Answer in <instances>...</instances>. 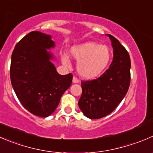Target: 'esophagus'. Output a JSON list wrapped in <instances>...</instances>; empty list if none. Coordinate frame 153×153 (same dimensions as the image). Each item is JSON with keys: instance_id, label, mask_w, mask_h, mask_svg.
Listing matches in <instances>:
<instances>
[{"instance_id": "1", "label": "esophagus", "mask_w": 153, "mask_h": 153, "mask_svg": "<svg viewBox=\"0 0 153 153\" xmlns=\"http://www.w3.org/2000/svg\"><path fill=\"white\" fill-rule=\"evenodd\" d=\"M79 79H78V78H76L75 76L73 77V78H72V82L74 83V84H77V83H79Z\"/></svg>"}]
</instances>
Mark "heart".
Here are the masks:
<instances>
[{
    "label": "heart",
    "mask_w": 153,
    "mask_h": 153,
    "mask_svg": "<svg viewBox=\"0 0 153 153\" xmlns=\"http://www.w3.org/2000/svg\"><path fill=\"white\" fill-rule=\"evenodd\" d=\"M70 54L78 62V73L86 79H93L102 75L108 67L111 57L108 47L93 42L75 45L71 48ZM62 62L65 66H69L67 56L62 57Z\"/></svg>",
    "instance_id": "b5f03b06"
}]
</instances>
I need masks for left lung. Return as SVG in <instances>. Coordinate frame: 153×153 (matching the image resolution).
<instances>
[{
    "label": "left lung",
    "instance_id": "obj_1",
    "mask_svg": "<svg viewBox=\"0 0 153 153\" xmlns=\"http://www.w3.org/2000/svg\"><path fill=\"white\" fill-rule=\"evenodd\" d=\"M108 36L114 49L110 67L96 79L81 81L82 94L78 106L90 119H100L111 114L123 99L129 87V54L119 40L111 34Z\"/></svg>",
    "mask_w": 153,
    "mask_h": 153
}]
</instances>
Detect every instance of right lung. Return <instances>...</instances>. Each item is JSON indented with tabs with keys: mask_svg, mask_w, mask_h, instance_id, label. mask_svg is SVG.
I'll return each mask as SVG.
<instances>
[{
	"mask_svg": "<svg viewBox=\"0 0 153 153\" xmlns=\"http://www.w3.org/2000/svg\"><path fill=\"white\" fill-rule=\"evenodd\" d=\"M55 46L51 36L32 31L15 46L11 57L10 79L24 108L36 116L47 117L59 105L72 84V75H61L51 60L48 49Z\"/></svg>",
	"mask_w": 153,
	"mask_h": 153,
	"instance_id": "right-lung-1",
	"label": "right lung"
}]
</instances>
